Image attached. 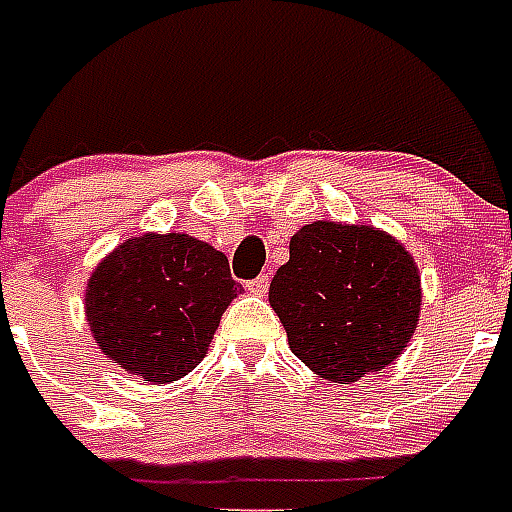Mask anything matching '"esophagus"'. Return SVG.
<instances>
[{
	"mask_svg": "<svg viewBox=\"0 0 512 512\" xmlns=\"http://www.w3.org/2000/svg\"><path fill=\"white\" fill-rule=\"evenodd\" d=\"M268 287H271V276H268V273H260L257 279L247 282V290L252 292V295H265V292H268Z\"/></svg>",
	"mask_w": 512,
	"mask_h": 512,
	"instance_id": "esophagus-1",
	"label": "esophagus"
}]
</instances>
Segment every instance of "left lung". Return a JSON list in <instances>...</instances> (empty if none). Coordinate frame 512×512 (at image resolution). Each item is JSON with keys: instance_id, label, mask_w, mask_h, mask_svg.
Here are the masks:
<instances>
[{"instance_id": "1", "label": "left lung", "mask_w": 512, "mask_h": 512, "mask_svg": "<svg viewBox=\"0 0 512 512\" xmlns=\"http://www.w3.org/2000/svg\"><path fill=\"white\" fill-rule=\"evenodd\" d=\"M413 257L368 225L311 222L268 290L292 354L327 381H357L397 360L419 322Z\"/></svg>"}]
</instances>
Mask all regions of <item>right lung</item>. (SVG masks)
Wrapping results in <instances>:
<instances>
[{"mask_svg": "<svg viewBox=\"0 0 512 512\" xmlns=\"http://www.w3.org/2000/svg\"><path fill=\"white\" fill-rule=\"evenodd\" d=\"M241 284L228 257L187 233H144L101 260L85 314L101 351L144 381L166 384L204 360Z\"/></svg>", "mask_w": 512, "mask_h": 512, "instance_id": "obj_1", "label": "right lung"}]
</instances>
